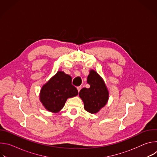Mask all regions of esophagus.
Segmentation results:
<instances>
[{"label":"esophagus","instance_id":"34e87169","mask_svg":"<svg viewBox=\"0 0 157 157\" xmlns=\"http://www.w3.org/2000/svg\"><path fill=\"white\" fill-rule=\"evenodd\" d=\"M81 86H78V87H77V89H78V92H79V91H80V90H81Z\"/></svg>","mask_w":157,"mask_h":157}]
</instances>
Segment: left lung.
<instances>
[{
	"mask_svg": "<svg viewBox=\"0 0 157 157\" xmlns=\"http://www.w3.org/2000/svg\"><path fill=\"white\" fill-rule=\"evenodd\" d=\"M89 88H82L79 96L84 102V109L88 113L96 114L107 102L109 91L102 78L94 70L89 71L87 76Z\"/></svg>",
	"mask_w": 157,
	"mask_h": 157,
	"instance_id": "8db88e82",
	"label": "left lung"
}]
</instances>
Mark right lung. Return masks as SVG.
<instances>
[{
	"label": "right lung",
	"instance_id": "right-lung-1",
	"mask_svg": "<svg viewBox=\"0 0 157 157\" xmlns=\"http://www.w3.org/2000/svg\"><path fill=\"white\" fill-rule=\"evenodd\" d=\"M71 77L63 71H58L40 91V100L48 111L57 113L61 110L68 98L78 94L77 89L71 84Z\"/></svg>",
	"mask_w": 157,
	"mask_h": 157
}]
</instances>
